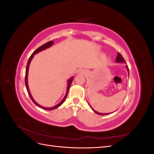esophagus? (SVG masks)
<instances>
[{
  "mask_svg": "<svg viewBox=\"0 0 154 154\" xmlns=\"http://www.w3.org/2000/svg\"><path fill=\"white\" fill-rule=\"evenodd\" d=\"M86 71H85V70H83V69H80L79 70V71L77 72V73L78 74H86Z\"/></svg>",
  "mask_w": 154,
  "mask_h": 154,
  "instance_id": "obj_1",
  "label": "esophagus"
}]
</instances>
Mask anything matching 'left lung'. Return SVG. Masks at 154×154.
I'll return each instance as SVG.
<instances>
[{"label":"left lung","mask_w":154,"mask_h":154,"mask_svg":"<svg viewBox=\"0 0 154 154\" xmlns=\"http://www.w3.org/2000/svg\"><path fill=\"white\" fill-rule=\"evenodd\" d=\"M116 62H117V63H125V59L123 58L122 54H119V53H118L117 57H116ZM126 68H127V71H128V76H129V70H128V66H127V65H126ZM88 104H89V103H88ZM89 106H90V107L91 108V109H92L93 111H94L96 114H98V115L103 116V115H108V114H112V113H113V112H112V113H100V112H98L96 111L94 109H93L92 108V106H91L90 105H89Z\"/></svg>","instance_id":"obj_1"}]
</instances>
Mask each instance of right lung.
Returning a JSON list of instances; mask_svg holds the SVG:
<instances>
[{"instance_id":"right-lung-1","label":"right lung","mask_w":154,"mask_h":154,"mask_svg":"<svg viewBox=\"0 0 154 154\" xmlns=\"http://www.w3.org/2000/svg\"><path fill=\"white\" fill-rule=\"evenodd\" d=\"M53 43H54L53 41H50V42H49L44 44L43 45L40 46V48H38V49H37L35 51V52L31 55V57H29V60H28V62H27V63L26 70V76H25V85H26V88H27V92H28V93H29V95L30 98L31 99V100L32 101V102H33V103H34L36 106H39L40 108H41V109H44V110H54V109H57L58 107H59L60 106H61V105L63 103V102L65 101V100H66V97H67V94H68V92H69V88H70V87H71V83H72V82L73 76H72L71 78H69V80H67V91H66V95H65V96H64V97H63V99L61 101H60L58 104L54 105V106H52V107H45V106H42V105H39V104H38V103H37V102L34 100L33 97H32V95H31V94L30 91H29V87H28V83H27V76H28V71H29V67L30 63H31V62L32 59L33 58L35 54H37V53H38L39 52H41V51H44V50H45L46 49H48V48H50L51 46H52V45L53 44Z\"/></svg>"}]
</instances>
